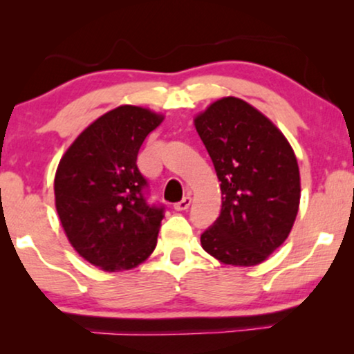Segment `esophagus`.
I'll list each match as a JSON object with an SVG mask.
<instances>
[{
	"mask_svg": "<svg viewBox=\"0 0 354 354\" xmlns=\"http://www.w3.org/2000/svg\"><path fill=\"white\" fill-rule=\"evenodd\" d=\"M191 202H192V198L189 197V196H186L184 198H181V201H179V202H176L173 207H175V210L183 212V210H187L189 205H191Z\"/></svg>",
	"mask_w": 354,
	"mask_h": 354,
	"instance_id": "1",
	"label": "esophagus"
}]
</instances>
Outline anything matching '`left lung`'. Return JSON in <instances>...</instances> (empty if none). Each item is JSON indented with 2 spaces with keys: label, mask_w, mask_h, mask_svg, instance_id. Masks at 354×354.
<instances>
[{
  "label": "left lung",
  "mask_w": 354,
  "mask_h": 354,
  "mask_svg": "<svg viewBox=\"0 0 354 354\" xmlns=\"http://www.w3.org/2000/svg\"><path fill=\"white\" fill-rule=\"evenodd\" d=\"M221 184L216 221L203 250L232 266H255L286 241L300 205L293 149L274 123L239 97H223L196 117Z\"/></svg>",
  "instance_id": "obj_1"
}]
</instances>
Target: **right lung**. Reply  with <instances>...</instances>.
I'll return each instance as SVG.
<instances>
[{
  "label": "right lung",
  "mask_w": 354,
  "mask_h": 354,
  "mask_svg": "<svg viewBox=\"0 0 354 354\" xmlns=\"http://www.w3.org/2000/svg\"><path fill=\"white\" fill-rule=\"evenodd\" d=\"M163 120L149 109L120 106L93 122L59 162L56 210L68 242L104 271L138 266L153 252L165 207L147 202L136 165L144 139Z\"/></svg>",
  "instance_id": "add662e5"
}]
</instances>
